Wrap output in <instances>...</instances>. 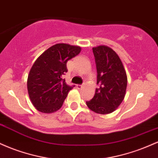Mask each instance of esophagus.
I'll use <instances>...</instances> for the list:
<instances>
[{"instance_id": "esophagus-1", "label": "esophagus", "mask_w": 158, "mask_h": 158, "mask_svg": "<svg viewBox=\"0 0 158 158\" xmlns=\"http://www.w3.org/2000/svg\"><path fill=\"white\" fill-rule=\"evenodd\" d=\"M77 87L78 89L80 90V89H81V88H83V85H77Z\"/></svg>"}]
</instances>
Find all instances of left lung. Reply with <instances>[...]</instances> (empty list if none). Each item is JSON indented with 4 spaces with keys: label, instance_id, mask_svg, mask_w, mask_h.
<instances>
[{
    "label": "left lung",
    "instance_id": "8db88e82",
    "mask_svg": "<svg viewBox=\"0 0 158 158\" xmlns=\"http://www.w3.org/2000/svg\"><path fill=\"white\" fill-rule=\"evenodd\" d=\"M97 71L94 97L86 104L95 113L107 114L118 108L126 95L127 76L120 59L105 45L93 48Z\"/></svg>",
    "mask_w": 158,
    "mask_h": 158
}]
</instances>
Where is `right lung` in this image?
<instances>
[{"instance_id":"right-lung-1","label":"right lung","mask_w":158,"mask_h":158,"mask_svg":"<svg viewBox=\"0 0 158 158\" xmlns=\"http://www.w3.org/2000/svg\"><path fill=\"white\" fill-rule=\"evenodd\" d=\"M81 48L68 44L50 47L32 65L27 79L29 97L34 107L42 113H52L62 106L73 86L63 77L68 72L67 62L77 56Z\"/></svg>"}]
</instances>
